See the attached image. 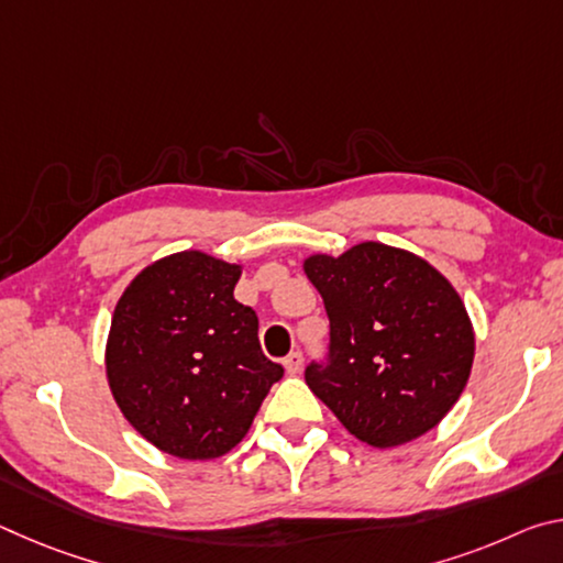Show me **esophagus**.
<instances>
[{
	"mask_svg": "<svg viewBox=\"0 0 563 563\" xmlns=\"http://www.w3.org/2000/svg\"><path fill=\"white\" fill-rule=\"evenodd\" d=\"M283 365H285V369H288V375H298L300 367H302V352L292 350L290 355L283 360Z\"/></svg>",
	"mask_w": 563,
	"mask_h": 563,
	"instance_id": "34e87169",
	"label": "esophagus"
}]
</instances>
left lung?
Returning a JSON list of instances; mask_svg holds the SVG:
<instances>
[{"label": "left lung", "mask_w": 563, "mask_h": 563, "mask_svg": "<svg viewBox=\"0 0 563 563\" xmlns=\"http://www.w3.org/2000/svg\"><path fill=\"white\" fill-rule=\"evenodd\" d=\"M305 273L330 320L328 355L305 367L316 397L377 450L430 432L460 399L474 360L472 322L450 280L383 243L312 255Z\"/></svg>", "instance_id": "obj_1"}]
</instances>
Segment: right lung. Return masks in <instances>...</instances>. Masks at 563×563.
<instances>
[{
    "instance_id": "right-lung-1",
    "label": "right lung",
    "mask_w": 563,
    "mask_h": 563,
    "mask_svg": "<svg viewBox=\"0 0 563 563\" xmlns=\"http://www.w3.org/2000/svg\"><path fill=\"white\" fill-rule=\"evenodd\" d=\"M241 268L186 251L141 271L111 318L107 375L133 430L178 460H213L251 430L283 365L233 298Z\"/></svg>"
}]
</instances>
